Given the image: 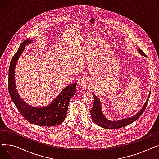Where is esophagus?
<instances>
[{"label":"esophagus","instance_id":"obj_1","mask_svg":"<svg viewBox=\"0 0 159 159\" xmlns=\"http://www.w3.org/2000/svg\"><path fill=\"white\" fill-rule=\"evenodd\" d=\"M88 83L86 81H83L82 83V86H83V88H86L88 86Z\"/></svg>","mask_w":159,"mask_h":159}]
</instances>
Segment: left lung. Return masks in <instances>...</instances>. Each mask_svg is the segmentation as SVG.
<instances>
[{"label": "left lung", "mask_w": 159, "mask_h": 159, "mask_svg": "<svg viewBox=\"0 0 159 159\" xmlns=\"http://www.w3.org/2000/svg\"><path fill=\"white\" fill-rule=\"evenodd\" d=\"M139 52L141 55H144V57H146L145 53L142 51L140 48L139 49ZM150 94H151V91H150V92L149 93L146 102H145L143 108H142L140 111L137 114L135 115L134 116H133L129 118L124 119L117 121H111V120H108L105 117L102 111L101 102H100L99 99L96 97V95L93 93V96L94 97V104L93 107H91V109L90 110L91 119H92V120L96 123V124L98 125V126H101L105 129H118V128H120L126 126H128V125L133 123V122H135L136 120H137L141 116V115L143 113L147 106Z\"/></svg>", "instance_id": "8db88e82"}]
</instances>
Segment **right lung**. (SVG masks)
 I'll list each match as a JSON object with an SVG mask.
<instances>
[{"mask_svg": "<svg viewBox=\"0 0 159 159\" xmlns=\"http://www.w3.org/2000/svg\"><path fill=\"white\" fill-rule=\"evenodd\" d=\"M32 40H24L13 55L8 73V90L11 98L24 118L33 124L43 126H53L62 123L65 119L69 102L75 95L77 84L66 87L53 101L43 107H35L24 102L19 95L15 82V70L16 62L24 50L25 46Z\"/></svg>", "mask_w": 159, "mask_h": 159, "instance_id": "obj_1", "label": "right lung"}]
</instances>
